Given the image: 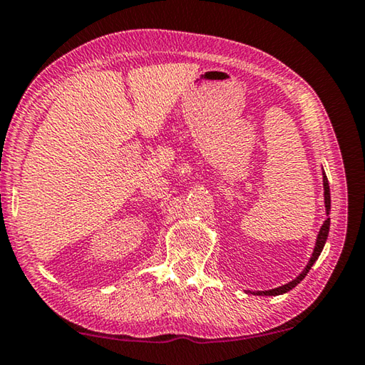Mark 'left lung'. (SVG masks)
Returning a JSON list of instances; mask_svg holds the SVG:
<instances>
[{
  "instance_id": "obj_1",
  "label": "left lung",
  "mask_w": 365,
  "mask_h": 365,
  "mask_svg": "<svg viewBox=\"0 0 365 365\" xmlns=\"http://www.w3.org/2000/svg\"><path fill=\"white\" fill-rule=\"evenodd\" d=\"M324 195H325V210H327V215L330 212V187H329V181H327V176L324 175ZM329 227H330V218H327L324 221V225L321 227V231H319V235H317V240H316V247H314V252H312V257L309 259L308 266L304 267V271L299 274V276L292 280V282L285 284L282 287H277V289H272V290H266V292H255V295H282V293H287L289 290H292L293 287H297L302 280L306 277V274L309 272L311 266L316 263V259L319 258V255H321L322 248L325 245V240H327V235H329Z\"/></svg>"
}]
</instances>
